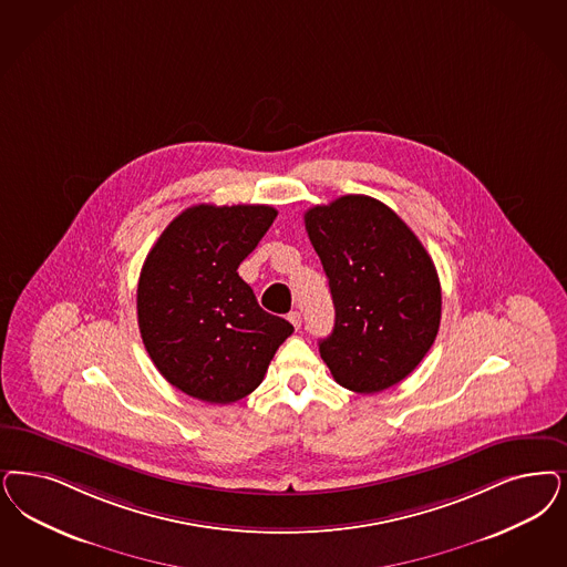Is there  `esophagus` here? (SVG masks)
Segmentation results:
<instances>
[{
	"label": "esophagus",
	"mask_w": 567,
	"mask_h": 567,
	"mask_svg": "<svg viewBox=\"0 0 567 567\" xmlns=\"http://www.w3.org/2000/svg\"><path fill=\"white\" fill-rule=\"evenodd\" d=\"M289 322H291V324H293L295 329H299V327H301V313H299V312L289 313Z\"/></svg>",
	"instance_id": "1"
}]
</instances>
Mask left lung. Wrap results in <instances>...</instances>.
I'll return each mask as SVG.
<instances>
[{
	"mask_svg": "<svg viewBox=\"0 0 567 567\" xmlns=\"http://www.w3.org/2000/svg\"><path fill=\"white\" fill-rule=\"evenodd\" d=\"M303 219L334 303L320 355L341 388L388 390L419 367L440 329L442 289L430 254L372 196H341Z\"/></svg>",
	"mask_w": 567,
	"mask_h": 567,
	"instance_id": "left-lung-1",
	"label": "left lung"
}]
</instances>
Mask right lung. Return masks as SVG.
Instances as JSON below:
<instances>
[{
	"label": "right lung",
	"instance_id": "right-lung-1",
	"mask_svg": "<svg viewBox=\"0 0 567 567\" xmlns=\"http://www.w3.org/2000/svg\"><path fill=\"white\" fill-rule=\"evenodd\" d=\"M270 205H195L146 255L137 280V327L158 372L179 391L230 404L259 388L293 332L264 312L238 266L272 226Z\"/></svg>",
	"mask_w": 567,
	"mask_h": 567
}]
</instances>
